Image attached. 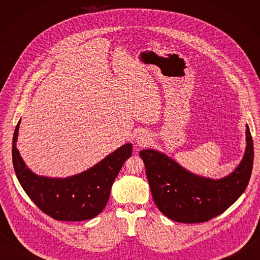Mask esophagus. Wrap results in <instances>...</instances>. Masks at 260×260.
<instances>
[{"instance_id":"34e87169","label":"esophagus","mask_w":260,"mask_h":260,"mask_svg":"<svg viewBox=\"0 0 260 260\" xmlns=\"http://www.w3.org/2000/svg\"><path fill=\"white\" fill-rule=\"evenodd\" d=\"M151 137L145 132H140L139 134L136 135V143L139 144L140 146H145L148 144V142H150Z\"/></svg>"}]
</instances>
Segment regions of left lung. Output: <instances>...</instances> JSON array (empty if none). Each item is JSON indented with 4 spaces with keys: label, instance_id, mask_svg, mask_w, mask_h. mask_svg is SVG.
Masks as SVG:
<instances>
[{
    "label": "left lung",
    "instance_id": "obj_1",
    "mask_svg": "<svg viewBox=\"0 0 260 260\" xmlns=\"http://www.w3.org/2000/svg\"><path fill=\"white\" fill-rule=\"evenodd\" d=\"M246 141L240 164L220 180L193 174L158 151H141L153 200L159 211L183 223L206 222L224 212L244 193L251 176L253 143L248 125Z\"/></svg>",
    "mask_w": 260,
    "mask_h": 260
}]
</instances>
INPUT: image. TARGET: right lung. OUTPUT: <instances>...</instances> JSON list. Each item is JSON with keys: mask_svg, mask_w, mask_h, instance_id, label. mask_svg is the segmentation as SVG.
<instances>
[{"mask_svg": "<svg viewBox=\"0 0 260 260\" xmlns=\"http://www.w3.org/2000/svg\"><path fill=\"white\" fill-rule=\"evenodd\" d=\"M20 121L13 135V167L21 186L36 206L59 221H82L101 213L108 202L114 180L132 155L131 143L80 174L64 179L39 176L26 168L16 148Z\"/></svg>", "mask_w": 260, "mask_h": 260, "instance_id": "obj_1", "label": "right lung"}]
</instances>
